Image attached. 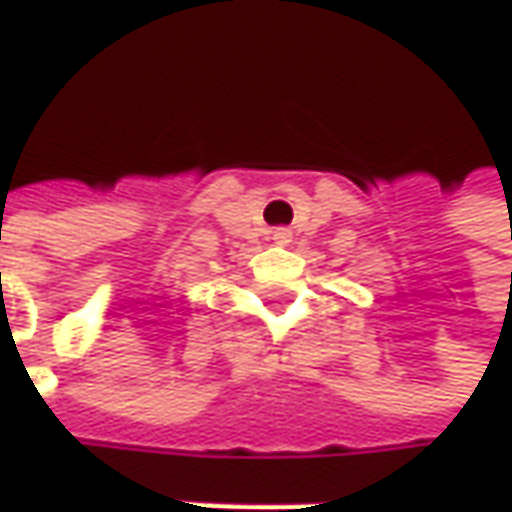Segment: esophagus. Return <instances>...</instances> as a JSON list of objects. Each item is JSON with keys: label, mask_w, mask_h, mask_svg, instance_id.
<instances>
[{"label": "esophagus", "mask_w": 512, "mask_h": 512, "mask_svg": "<svg viewBox=\"0 0 512 512\" xmlns=\"http://www.w3.org/2000/svg\"><path fill=\"white\" fill-rule=\"evenodd\" d=\"M289 240H291L289 229H277V232H274V243H289Z\"/></svg>", "instance_id": "esophagus-1"}]
</instances>
